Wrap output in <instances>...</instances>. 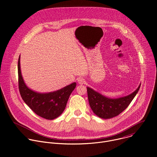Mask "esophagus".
Listing matches in <instances>:
<instances>
[{"mask_svg":"<svg viewBox=\"0 0 157 157\" xmlns=\"http://www.w3.org/2000/svg\"><path fill=\"white\" fill-rule=\"evenodd\" d=\"M78 83L79 84H83L85 83V79L82 78H79L78 79Z\"/></svg>","mask_w":157,"mask_h":157,"instance_id":"34e87169","label":"esophagus"}]
</instances>
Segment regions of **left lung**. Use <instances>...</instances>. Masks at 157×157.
<instances>
[{
	"label": "left lung",
	"mask_w": 157,
	"mask_h": 157,
	"mask_svg": "<svg viewBox=\"0 0 157 157\" xmlns=\"http://www.w3.org/2000/svg\"><path fill=\"white\" fill-rule=\"evenodd\" d=\"M140 84L133 93L125 97L110 99L87 87L89 103L94 113L102 119H110L120 114L130 104L137 94Z\"/></svg>",
	"instance_id": "1"
}]
</instances>
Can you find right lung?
Listing matches in <instances>:
<instances>
[{"mask_svg": "<svg viewBox=\"0 0 157 157\" xmlns=\"http://www.w3.org/2000/svg\"><path fill=\"white\" fill-rule=\"evenodd\" d=\"M18 89L21 97L34 113L46 119L53 120L64 111L67 102L76 86L73 82L59 90L49 93H38L30 89L21 76L20 57L18 61Z\"/></svg>", "mask_w": 157, "mask_h": 157, "instance_id": "right-lung-1", "label": "right lung"}]
</instances>
